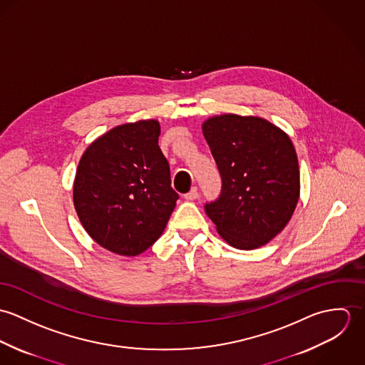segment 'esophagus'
<instances>
[{"instance_id":"34e87169","label":"esophagus","mask_w":365,"mask_h":365,"mask_svg":"<svg viewBox=\"0 0 365 365\" xmlns=\"http://www.w3.org/2000/svg\"><path fill=\"white\" fill-rule=\"evenodd\" d=\"M198 195H200V194H198V188H197V187H192L191 191L184 195V198H185L187 201H194V200L198 198Z\"/></svg>"}]
</instances>
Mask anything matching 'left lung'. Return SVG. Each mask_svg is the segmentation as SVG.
I'll return each instance as SVG.
<instances>
[{
  "mask_svg": "<svg viewBox=\"0 0 365 365\" xmlns=\"http://www.w3.org/2000/svg\"><path fill=\"white\" fill-rule=\"evenodd\" d=\"M204 136L216 161L222 190L205 212L233 247L267 245L289 222L299 200V165L285 132L257 116L209 118Z\"/></svg>",
  "mask_w": 365,
  "mask_h": 365,
  "instance_id": "obj_1",
  "label": "left lung"
}]
</instances>
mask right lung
Returning <instances> with one entry per match:
<instances>
[{"instance_id": "obj_1", "label": "right lung", "mask_w": 365, "mask_h": 365, "mask_svg": "<svg viewBox=\"0 0 365 365\" xmlns=\"http://www.w3.org/2000/svg\"><path fill=\"white\" fill-rule=\"evenodd\" d=\"M158 136L155 119L119 125L94 140L78 163L74 208L87 233L112 253L148 250L178 200Z\"/></svg>"}]
</instances>
